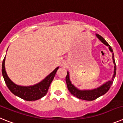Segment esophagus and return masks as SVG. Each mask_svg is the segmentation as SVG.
Wrapping results in <instances>:
<instances>
[{
  "label": "esophagus",
  "instance_id": "34e87169",
  "mask_svg": "<svg viewBox=\"0 0 123 123\" xmlns=\"http://www.w3.org/2000/svg\"><path fill=\"white\" fill-rule=\"evenodd\" d=\"M62 66H65V65H66V64H65V63H62Z\"/></svg>",
  "mask_w": 123,
  "mask_h": 123
}]
</instances>
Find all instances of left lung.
Returning <instances> with one entry per match:
<instances>
[{
	"instance_id": "left-lung-1",
	"label": "left lung",
	"mask_w": 123,
	"mask_h": 123,
	"mask_svg": "<svg viewBox=\"0 0 123 123\" xmlns=\"http://www.w3.org/2000/svg\"><path fill=\"white\" fill-rule=\"evenodd\" d=\"M96 36L100 41L103 42V44H105L106 46L109 47V49L111 52H113L112 47H111V46H109V44L105 41V39L103 37H101L99 34H96ZM112 59H113V62H114L115 66H114V75H113L112 80L108 81L106 83L102 85L101 86L98 87L97 89H92V90H79L77 88H76L73 84H72L71 82L70 81L69 74L68 72L66 77V81L68 90L69 91L71 94H73V96H76L77 98L81 99L86 100V101H93V100L96 99L98 98L99 97L101 96L104 95L105 94H106L109 91L111 86L112 85V82H113L112 81L114 80V78L115 77L116 74V66L114 59V54H112Z\"/></svg>"
}]
</instances>
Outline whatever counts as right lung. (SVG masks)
<instances>
[{
  "label": "right lung",
  "mask_w": 123,
  "mask_h": 123,
  "mask_svg": "<svg viewBox=\"0 0 123 123\" xmlns=\"http://www.w3.org/2000/svg\"><path fill=\"white\" fill-rule=\"evenodd\" d=\"M5 58L4 57L2 62V72L4 77V81L9 90L15 96L23 99L25 101H36L42 98V97L46 96L47 94L50 83L52 82L55 73L58 69L59 67L55 68L54 71H52L49 75L47 76L43 81L38 84L31 86H20L16 85L9 79L6 73L5 69Z\"/></svg>",
  "instance_id": "obj_1"
}]
</instances>
